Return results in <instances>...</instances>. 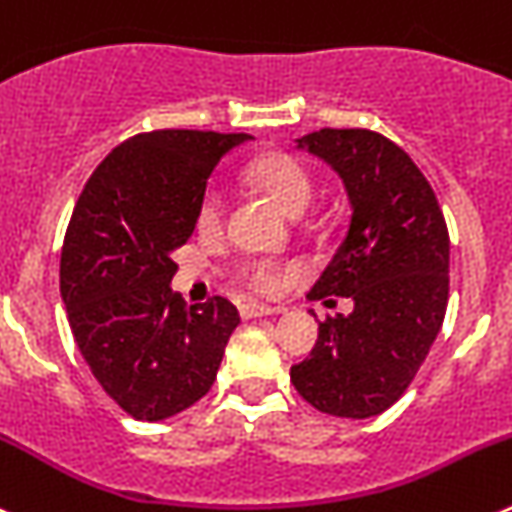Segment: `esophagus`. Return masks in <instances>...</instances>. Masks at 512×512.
<instances>
[{"label": "esophagus", "instance_id": "esophagus-1", "mask_svg": "<svg viewBox=\"0 0 512 512\" xmlns=\"http://www.w3.org/2000/svg\"><path fill=\"white\" fill-rule=\"evenodd\" d=\"M280 311H283V308H273L260 301L239 303V316H242V319H260V316H270V313H280Z\"/></svg>", "mask_w": 512, "mask_h": 512}]
</instances>
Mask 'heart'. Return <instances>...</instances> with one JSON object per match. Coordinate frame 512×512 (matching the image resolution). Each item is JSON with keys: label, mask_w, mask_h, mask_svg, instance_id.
<instances>
[{"label": "heart", "mask_w": 512, "mask_h": 512, "mask_svg": "<svg viewBox=\"0 0 512 512\" xmlns=\"http://www.w3.org/2000/svg\"><path fill=\"white\" fill-rule=\"evenodd\" d=\"M247 183L267 193L288 216H301L311 201L313 183L308 170L290 155H262L247 168ZM224 222V196L209 188L196 209V227L201 234H216ZM245 283L257 293H273L280 285V275L270 265H247Z\"/></svg>", "instance_id": "obj_1"}]
</instances>
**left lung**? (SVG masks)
<instances>
[{
  "label": "left lung",
  "instance_id": "left-lung-1",
  "mask_svg": "<svg viewBox=\"0 0 512 512\" xmlns=\"http://www.w3.org/2000/svg\"><path fill=\"white\" fill-rule=\"evenodd\" d=\"M296 147L342 178L352 209L342 245L308 298L344 296L354 308L319 324L316 347L290 367V382L321 413L377 416L411 385L444 324V214L408 153L377 132L326 127Z\"/></svg>",
  "mask_w": 512,
  "mask_h": 512
}]
</instances>
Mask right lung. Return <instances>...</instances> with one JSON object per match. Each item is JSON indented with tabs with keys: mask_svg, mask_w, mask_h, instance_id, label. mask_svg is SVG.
Instances as JSON below:
<instances>
[{
	"mask_svg": "<svg viewBox=\"0 0 512 512\" xmlns=\"http://www.w3.org/2000/svg\"><path fill=\"white\" fill-rule=\"evenodd\" d=\"M250 135L155 130L114 147L78 196L61 252L73 339L109 398L163 421L204 398L239 313L227 298L186 308L173 252L219 160Z\"/></svg>",
	"mask_w": 512,
	"mask_h": 512,
	"instance_id": "add662e5",
	"label": "right lung"
}]
</instances>
